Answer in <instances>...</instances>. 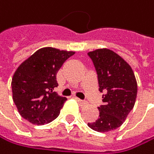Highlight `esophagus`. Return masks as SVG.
Masks as SVG:
<instances>
[{"label":"esophagus","mask_w":154,"mask_h":154,"mask_svg":"<svg viewBox=\"0 0 154 154\" xmlns=\"http://www.w3.org/2000/svg\"><path fill=\"white\" fill-rule=\"evenodd\" d=\"M75 99H76V101L79 102V104L81 106H86V105H87V101L81 100V99H79V98H75Z\"/></svg>","instance_id":"obj_1"}]
</instances>
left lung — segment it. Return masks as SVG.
Returning <instances> with one entry per match:
<instances>
[{"label": "left lung", "mask_w": 154, "mask_h": 154, "mask_svg": "<svg viewBox=\"0 0 154 154\" xmlns=\"http://www.w3.org/2000/svg\"><path fill=\"white\" fill-rule=\"evenodd\" d=\"M92 59L103 92V105L98 107L99 117L88 125L100 133L121 126L134 108L137 96V83L130 65L116 52L99 48L88 53Z\"/></svg>", "instance_id": "8db88e82"}]
</instances>
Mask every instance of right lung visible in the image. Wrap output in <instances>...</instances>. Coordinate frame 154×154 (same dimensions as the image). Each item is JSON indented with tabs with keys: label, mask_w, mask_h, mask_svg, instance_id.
<instances>
[{
	"label": "right lung",
	"mask_w": 154,
	"mask_h": 154,
	"mask_svg": "<svg viewBox=\"0 0 154 154\" xmlns=\"http://www.w3.org/2000/svg\"><path fill=\"white\" fill-rule=\"evenodd\" d=\"M74 51L42 48L23 61L11 80L12 99L20 115L37 125L55 120L66 100L54 88L58 86L57 73Z\"/></svg>",
	"instance_id": "1"
}]
</instances>
